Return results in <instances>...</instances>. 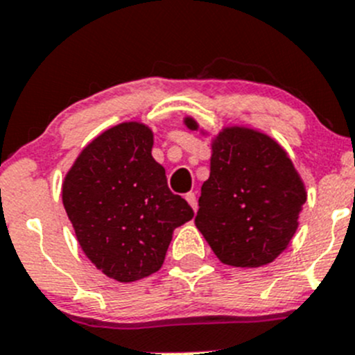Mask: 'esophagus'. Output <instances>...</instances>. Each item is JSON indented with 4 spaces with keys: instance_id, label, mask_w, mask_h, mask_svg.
<instances>
[{
    "instance_id": "34e87169",
    "label": "esophagus",
    "mask_w": 355,
    "mask_h": 355,
    "mask_svg": "<svg viewBox=\"0 0 355 355\" xmlns=\"http://www.w3.org/2000/svg\"><path fill=\"white\" fill-rule=\"evenodd\" d=\"M187 202L191 205V207H193V211L197 212V209H198V205H197V195H195L193 191H190V193H187Z\"/></svg>"
}]
</instances>
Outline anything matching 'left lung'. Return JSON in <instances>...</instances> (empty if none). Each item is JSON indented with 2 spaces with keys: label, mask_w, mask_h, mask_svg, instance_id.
I'll return each mask as SVG.
<instances>
[{
  "label": "left lung",
  "mask_w": 355,
  "mask_h": 355,
  "mask_svg": "<svg viewBox=\"0 0 355 355\" xmlns=\"http://www.w3.org/2000/svg\"><path fill=\"white\" fill-rule=\"evenodd\" d=\"M190 129H197L187 118ZM306 200L293 162L265 134L225 129L214 141L195 225L232 266H261L288 248Z\"/></svg>",
  "instance_id": "left-lung-1"
}]
</instances>
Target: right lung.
<instances>
[{"mask_svg":"<svg viewBox=\"0 0 355 355\" xmlns=\"http://www.w3.org/2000/svg\"><path fill=\"white\" fill-rule=\"evenodd\" d=\"M151 146L146 125H116L80 153L62 184L64 209L83 252L118 282L157 272L174 228L193 218L188 202L168 190Z\"/></svg>","mask_w":355,"mask_h":355,"instance_id":"1","label":"right lung"}]
</instances>
